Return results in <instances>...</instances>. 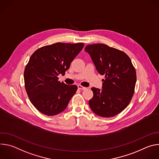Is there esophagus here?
<instances>
[{
  "mask_svg": "<svg viewBox=\"0 0 159 159\" xmlns=\"http://www.w3.org/2000/svg\"><path fill=\"white\" fill-rule=\"evenodd\" d=\"M78 89H80V90H85L87 88L85 87H83L82 85H78Z\"/></svg>",
  "mask_w": 159,
  "mask_h": 159,
  "instance_id": "34e87169",
  "label": "esophagus"
}]
</instances>
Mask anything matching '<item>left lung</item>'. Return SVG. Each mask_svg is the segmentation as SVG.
<instances>
[{"label":"left lung","mask_w":159,"mask_h":159,"mask_svg":"<svg viewBox=\"0 0 159 159\" xmlns=\"http://www.w3.org/2000/svg\"><path fill=\"white\" fill-rule=\"evenodd\" d=\"M98 72L105 75L102 89L92 87L89 104L97 115H117L129 104L133 96L137 74L129 57L123 52L104 44H89L85 48Z\"/></svg>","instance_id":"obj_1"}]
</instances>
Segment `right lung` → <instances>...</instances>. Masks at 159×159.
<instances>
[{"label":"right lung","mask_w":159,"mask_h":159,"mask_svg":"<svg viewBox=\"0 0 159 159\" xmlns=\"http://www.w3.org/2000/svg\"><path fill=\"white\" fill-rule=\"evenodd\" d=\"M84 44L57 43L43 47L31 56L24 79L27 94L33 106L43 114L57 115L65 109L77 90L75 85L58 81Z\"/></svg>","instance_id":"1"}]
</instances>
